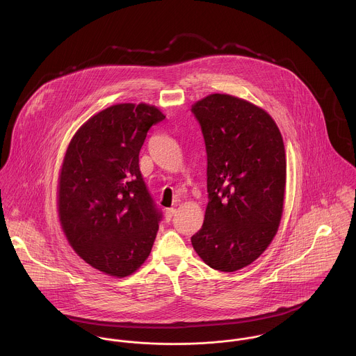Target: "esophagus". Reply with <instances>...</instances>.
I'll return each instance as SVG.
<instances>
[{"label":"esophagus","mask_w":356,"mask_h":356,"mask_svg":"<svg viewBox=\"0 0 356 356\" xmlns=\"http://www.w3.org/2000/svg\"><path fill=\"white\" fill-rule=\"evenodd\" d=\"M175 212H177V209H175V208H168V209H165V213H164V219H165V222H170V220L172 219V216L175 215Z\"/></svg>","instance_id":"obj_1"}]
</instances>
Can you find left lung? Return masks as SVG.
Instances as JSON below:
<instances>
[{"mask_svg": "<svg viewBox=\"0 0 356 356\" xmlns=\"http://www.w3.org/2000/svg\"><path fill=\"white\" fill-rule=\"evenodd\" d=\"M207 151V192L195 251L232 273L251 264L274 238L284 209L286 160L280 129L251 102L209 95L192 105Z\"/></svg>", "mask_w": 356, "mask_h": 356, "instance_id": "obj_1", "label": "left lung"}]
</instances>
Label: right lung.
<instances>
[{"mask_svg":"<svg viewBox=\"0 0 356 356\" xmlns=\"http://www.w3.org/2000/svg\"><path fill=\"white\" fill-rule=\"evenodd\" d=\"M164 118L153 105H112L76 131L64 156L61 227L74 251L108 275H130L151 254L161 212L138 154L148 130Z\"/></svg>","mask_w":356,"mask_h":356,"instance_id":"obj_1","label":"right lung"}]
</instances>
